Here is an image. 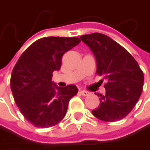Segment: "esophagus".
<instances>
[{
	"label": "esophagus",
	"instance_id": "esophagus-1",
	"mask_svg": "<svg viewBox=\"0 0 150 150\" xmlns=\"http://www.w3.org/2000/svg\"><path fill=\"white\" fill-rule=\"evenodd\" d=\"M80 94L83 96H88L89 95V92H88L86 90H81V91H80Z\"/></svg>",
	"mask_w": 150,
	"mask_h": 150
}]
</instances>
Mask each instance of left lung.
I'll use <instances>...</instances> for the list:
<instances>
[{
    "instance_id": "1",
    "label": "left lung",
    "mask_w": 150,
    "mask_h": 150,
    "mask_svg": "<svg viewBox=\"0 0 150 150\" xmlns=\"http://www.w3.org/2000/svg\"><path fill=\"white\" fill-rule=\"evenodd\" d=\"M80 38L95 54L96 74L107 80L106 94L98 95L100 106L92 110L93 115L108 122L122 120L141 96L144 81L142 70L123 47L103 34L84 35Z\"/></svg>"
}]
</instances>
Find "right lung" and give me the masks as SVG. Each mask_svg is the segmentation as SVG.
Instances as JSON below:
<instances>
[{"label":"right lung","instance_id":"right-lung-1","mask_svg":"<svg viewBox=\"0 0 150 150\" xmlns=\"http://www.w3.org/2000/svg\"><path fill=\"white\" fill-rule=\"evenodd\" d=\"M77 37H43L29 46L13 69L10 88L23 116L37 128H49L66 115L75 85H53V72L59 70L62 55L80 43ZM58 89L57 92L55 89Z\"/></svg>","mask_w":150,"mask_h":150}]
</instances>
